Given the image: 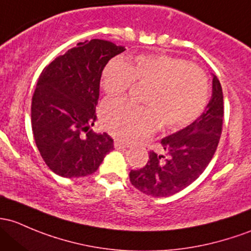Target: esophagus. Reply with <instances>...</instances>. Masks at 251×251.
Returning a JSON list of instances; mask_svg holds the SVG:
<instances>
[{
  "mask_svg": "<svg viewBox=\"0 0 251 251\" xmlns=\"http://www.w3.org/2000/svg\"><path fill=\"white\" fill-rule=\"evenodd\" d=\"M114 148H115V149H126V148H128V144L124 143L123 141H119V139H115V141H114Z\"/></svg>",
  "mask_w": 251,
  "mask_h": 251,
  "instance_id": "1",
  "label": "esophagus"
}]
</instances>
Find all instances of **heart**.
<instances>
[{"label":"heart","instance_id":"obj_1","mask_svg":"<svg viewBox=\"0 0 251 251\" xmlns=\"http://www.w3.org/2000/svg\"><path fill=\"white\" fill-rule=\"evenodd\" d=\"M134 80L150 85L139 108L123 99L109 100L101 108L102 124L113 136L124 141L152 133L160 121L163 128L179 130L204 109L208 81L199 67L170 55H139L131 65L114 59L105 66L101 85L108 96H120Z\"/></svg>","mask_w":251,"mask_h":251}]
</instances>
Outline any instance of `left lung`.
Masks as SVG:
<instances>
[{
    "instance_id": "obj_1",
    "label": "left lung",
    "mask_w": 251,
    "mask_h": 251,
    "mask_svg": "<svg viewBox=\"0 0 251 251\" xmlns=\"http://www.w3.org/2000/svg\"><path fill=\"white\" fill-rule=\"evenodd\" d=\"M212 97L194 123L161 139L163 152L150 151L143 168L131 171V184L148 196L167 197L194 183L214 155L223 130L224 96L215 75Z\"/></svg>"
}]
</instances>
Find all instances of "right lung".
<instances>
[{"label":"right lung","mask_w":251,"mask_h":251,"mask_svg":"<svg viewBox=\"0 0 251 251\" xmlns=\"http://www.w3.org/2000/svg\"><path fill=\"white\" fill-rule=\"evenodd\" d=\"M123 51L124 47L103 39L80 42L39 75L31 103V125L44 162L57 176L92 174L114 148L109 134L89 128L97 119L102 71Z\"/></svg>","instance_id":"1"}]
</instances>
